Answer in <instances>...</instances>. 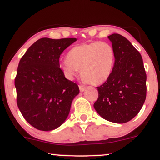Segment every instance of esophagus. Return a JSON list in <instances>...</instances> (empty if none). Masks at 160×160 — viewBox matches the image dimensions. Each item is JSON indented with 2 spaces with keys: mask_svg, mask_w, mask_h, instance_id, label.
<instances>
[{
  "mask_svg": "<svg viewBox=\"0 0 160 160\" xmlns=\"http://www.w3.org/2000/svg\"><path fill=\"white\" fill-rule=\"evenodd\" d=\"M79 90H80V91L81 92H83V91H85V87L84 85H79Z\"/></svg>",
  "mask_w": 160,
  "mask_h": 160,
  "instance_id": "esophagus-1",
  "label": "esophagus"
}]
</instances>
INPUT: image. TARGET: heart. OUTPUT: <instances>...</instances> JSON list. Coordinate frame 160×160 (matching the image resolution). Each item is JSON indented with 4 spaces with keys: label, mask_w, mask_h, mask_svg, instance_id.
Masks as SVG:
<instances>
[{
    "label": "heart",
    "mask_w": 160,
    "mask_h": 160,
    "mask_svg": "<svg viewBox=\"0 0 160 160\" xmlns=\"http://www.w3.org/2000/svg\"><path fill=\"white\" fill-rule=\"evenodd\" d=\"M115 59L114 49L110 44L95 41L73 47L68 52L67 59L61 61L60 66L69 78H72L81 69L84 82L98 85L110 77Z\"/></svg>",
    "instance_id": "obj_1"
}]
</instances>
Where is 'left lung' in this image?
I'll list each match as a JSON object with an SVG mask.
<instances>
[{
  "label": "left lung",
  "instance_id": "obj_1",
  "mask_svg": "<svg viewBox=\"0 0 160 160\" xmlns=\"http://www.w3.org/2000/svg\"><path fill=\"white\" fill-rule=\"evenodd\" d=\"M116 55L110 77L98 90L95 110L115 123H125L140 112L146 99L147 75L141 53L119 34L108 36Z\"/></svg>",
  "mask_w": 160,
  "mask_h": 160
}]
</instances>
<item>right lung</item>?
Returning <instances> with one entry per match:
<instances>
[{"mask_svg":"<svg viewBox=\"0 0 160 160\" xmlns=\"http://www.w3.org/2000/svg\"><path fill=\"white\" fill-rule=\"evenodd\" d=\"M76 41L42 38L19 61L15 78L17 106L25 119L38 130L60 127L79 93L77 84L66 78L59 62L61 53Z\"/></svg>","mask_w":160,"mask_h":160,"instance_id":"1","label":"right lung"}]
</instances>
